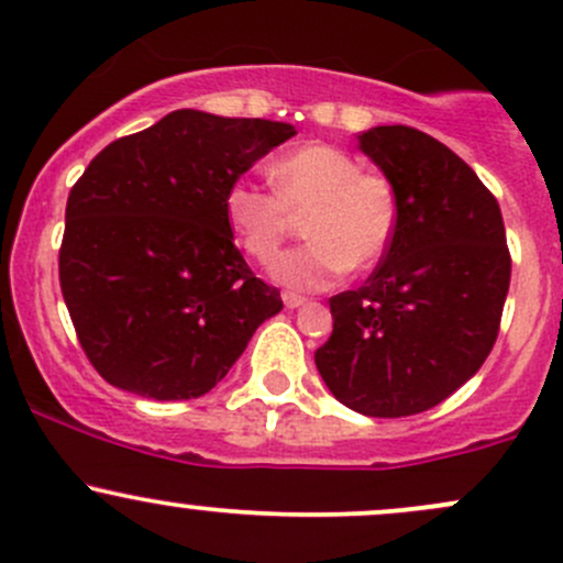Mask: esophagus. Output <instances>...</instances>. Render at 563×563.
Instances as JSON below:
<instances>
[{"label": "esophagus", "mask_w": 563, "mask_h": 563, "mask_svg": "<svg viewBox=\"0 0 563 563\" xmlns=\"http://www.w3.org/2000/svg\"><path fill=\"white\" fill-rule=\"evenodd\" d=\"M282 300L287 308H300L306 303L303 295H298V292H282Z\"/></svg>", "instance_id": "obj_1"}]
</instances>
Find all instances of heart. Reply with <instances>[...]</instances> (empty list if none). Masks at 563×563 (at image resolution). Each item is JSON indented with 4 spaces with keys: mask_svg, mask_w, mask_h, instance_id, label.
I'll list each match as a JSON object with an SVG mask.
<instances>
[{
    "mask_svg": "<svg viewBox=\"0 0 563 563\" xmlns=\"http://www.w3.org/2000/svg\"><path fill=\"white\" fill-rule=\"evenodd\" d=\"M268 174L274 190L235 179L225 192V217L257 263H271L303 217L311 239L274 263L282 284L328 287L389 255L400 228V192L389 177L365 172L352 153L322 142L279 155Z\"/></svg>",
    "mask_w": 563,
    "mask_h": 563,
    "instance_id": "heart-1",
    "label": "heart"
}]
</instances>
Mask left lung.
<instances>
[{
    "instance_id": "left-lung-1",
    "label": "left lung",
    "mask_w": 563,
    "mask_h": 563,
    "mask_svg": "<svg viewBox=\"0 0 563 563\" xmlns=\"http://www.w3.org/2000/svg\"><path fill=\"white\" fill-rule=\"evenodd\" d=\"M360 147L400 192V228L371 279L330 298L332 335L313 360L338 402L400 419L443 402L486 362L510 250L494 192L443 142L378 125Z\"/></svg>"
}]
</instances>
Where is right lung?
Here are the masks:
<instances>
[{
    "label": "right lung",
    "instance_id": "add662e5",
    "mask_svg": "<svg viewBox=\"0 0 563 563\" xmlns=\"http://www.w3.org/2000/svg\"><path fill=\"white\" fill-rule=\"evenodd\" d=\"M289 136L274 120L177 110L114 139L71 185L58 279L107 384L153 400L207 395L282 311L233 244L225 192Z\"/></svg>",
    "mask_w": 563,
    "mask_h": 563
}]
</instances>
